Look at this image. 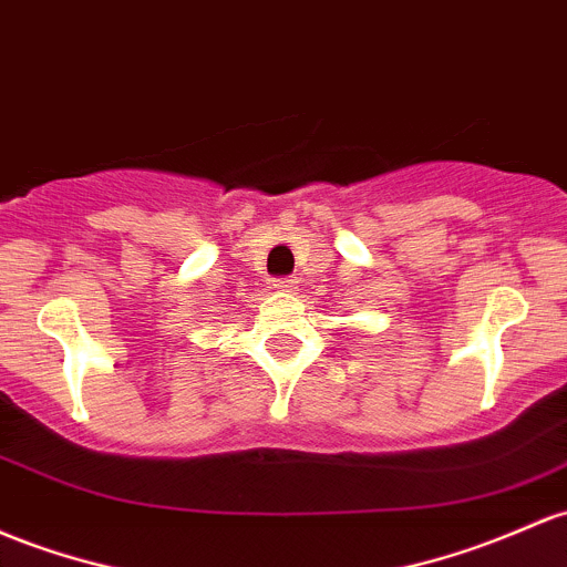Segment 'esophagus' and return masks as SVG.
<instances>
[{
    "mask_svg": "<svg viewBox=\"0 0 567 567\" xmlns=\"http://www.w3.org/2000/svg\"><path fill=\"white\" fill-rule=\"evenodd\" d=\"M296 288H298V279H293V277L274 279V290H279V293H293Z\"/></svg>",
    "mask_w": 567,
    "mask_h": 567,
    "instance_id": "esophagus-1",
    "label": "esophagus"
}]
</instances>
